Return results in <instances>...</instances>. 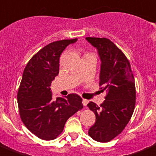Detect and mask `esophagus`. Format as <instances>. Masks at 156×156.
<instances>
[{"label": "esophagus", "instance_id": "1", "mask_svg": "<svg viewBox=\"0 0 156 156\" xmlns=\"http://www.w3.org/2000/svg\"><path fill=\"white\" fill-rule=\"evenodd\" d=\"M82 103H83V105L84 106V107H86L87 104H88V100H86V99H83Z\"/></svg>", "mask_w": 156, "mask_h": 156}]
</instances>
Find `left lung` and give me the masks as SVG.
I'll use <instances>...</instances> for the list:
<instances>
[{"mask_svg": "<svg viewBox=\"0 0 156 156\" xmlns=\"http://www.w3.org/2000/svg\"><path fill=\"white\" fill-rule=\"evenodd\" d=\"M100 56L101 91L108 92L100 106L88 107L96 114V122L88 131L94 140L107 143L120 134L130 121L136 103V88L131 65L114 42L108 38L86 37Z\"/></svg>", "mask_w": 156, "mask_h": 156, "instance_id": "obj_1", "label": "left lung"}]
</instances>
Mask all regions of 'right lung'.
<instances>
[{
	"label": "right lung",
	"instance_id": "right-lung-1",
	"mask_svg": "<svg viewBox=\"0 0 156 156\" xmlns=\"http://www.w3.org/2000/svg\"><path fill=\"white\" fill-rule=\"evenodd\" d=\"M77 38L53 42L32 56L25 66L17 100L21 120L42 140H53L64 129L66 120L83 108L77 94L52 98V81L59 74L61 53Z\"/></svg>",
	"mask_w": 156,
	"mask_h": 156
}]
</instances>
